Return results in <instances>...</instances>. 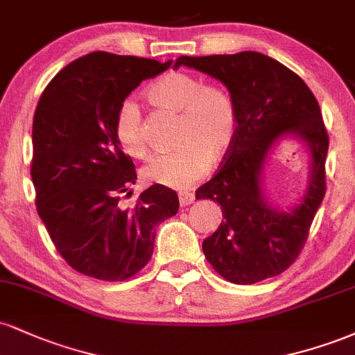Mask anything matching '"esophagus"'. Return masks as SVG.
Listing matches in <instances>:
<instances>
[{"mask_svg": "<svg viewBox=\"0 0 355 355\" xmlns=\"http://www.w3.org/2000/svg\"><path fill=\"white\" fill-rule=\"evenodd\" d=\"M178 200H180L182 207H187V205H190V203H193L195 195L189 193V191H183V193L178 195Z\"/></svg>", "mask_w": 355, "mask_h": 355, "instance_id": "esophagus-1", "label": "esophagus"}]
</instances>
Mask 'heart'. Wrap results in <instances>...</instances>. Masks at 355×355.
Wrapping results in <instances>:
<instances>
[{
	"instance_id": "b5f03b06",
	"label": "heart",
	"mask_w": 355,
	"mask_h": 355,
	"mask_svg": "<svg viewBox=\"0 0 355 355\" xmlns=\"http://www.w3.org/2000/svg\"><path fill=\"white\" fill-rule=\"evenodd\" d=\"M146 95L157 107L180 113L177 135L180 146L150 158L144 166V177L168 189H189L209 172L211 157H223L234 144L237 133L234 101L223 89L203 87L202 81L178 71L155 81ZM113 128L116 141L126 153L144 157L148 141L135 100L121 101Z\"/></svg>"
}]
</instances>
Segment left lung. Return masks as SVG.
Wrapping results in <instances>:
<instances>
[{"label": "left lung", "mask_w": 355, "mask_h": 355, "mask_svg": "<svg viewBox=\"0 0 355 355\" xmlns=\"http://www.w3.org/2000/svg\"><path fill=\"white\" fill-rule=\"evenodd\" d=\"M195 68L222 81L237 110V133L220 170L195 191L220 203L223 220L202 248L210 266L232 284L248 285L287 270L302 250L325 195L329 137L315 96L282 63L257 51L180 56L173 68ZM294 136L311 153V178L299 206L272 207L261 170L280 137Z\"/></svg>", "instance_id": "obj_1"}]
</instances>
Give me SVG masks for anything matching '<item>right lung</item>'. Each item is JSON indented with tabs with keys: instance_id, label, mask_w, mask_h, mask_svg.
<instances>
[{
	"instance_id": "obj_1",
	"label": "right lung",
	"mask_w": 355,
	"mask_h": 355,
	"mask_svg": "<svg viewBox=\"0 0 355 355\" xmlns=\"http://www.w3.org/2000/svg\"><path fill=\"white\" fill-rule=\"evenodd\" d=\"M170 64L88 53L67 64L36 105V210L56 250L80 274L107 282L133 277L152 259L155 225L178 211L177 193L160 183L141 191L133 207L121 205L137 172L113 128L121 101Z\"/></svg>"
}]
</instances>
